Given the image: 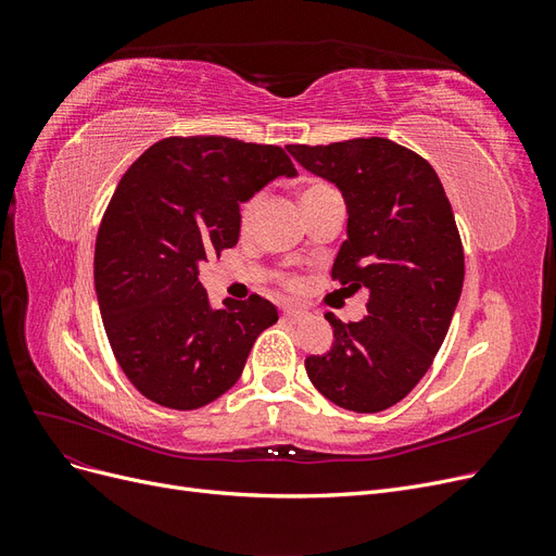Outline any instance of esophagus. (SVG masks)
<instances>
[{"instance_id": "obj_1", "label": "esophagus", "mask_w": 556, "mask_h": 556, "mask_svg": "<svg viewBox=\"0 0 556 556\" xmlns=\"http://www.w3.org/2000/svg\"><path fill=\"white\" fill-rule=\"evenodd\" d=\"M282 317H285V319H290V323H299V319H304V317H306V311L294 308V306H288V308H282Z\"/></svg>"}]
</instances>
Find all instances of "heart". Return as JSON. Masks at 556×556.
Wrapping results in <instances>:
<instances>
[{
    "label": "heart",
    "instance_id": "1",
    "mask_svg": "<svg viewBox=\"0 0 556 556\" xmlns=\"http://www.w3.org/2000/svg\"><path fill=\"white\" fill-rule=\"evenodd\" d=\"M327 188H329V185H325V182H308L306 188L301 190V201L308 199V197H313V194H317V192H323V190H327ZM260 204H262V194H250L248 199H243V201H241V206H239V225H241V229H248V227L252 225V220H255V215H257ZM282 282L294 285L296 280L285 276V278H282Z\"/></svg>",
    "mask_w": 556,
    "mask_h": 556
}]
</instances>
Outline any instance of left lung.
<instances>
[{
  "label": "left lung",
  "instance_id": "left-lung-1",
  "mask_svg": "<svg viewBox=\"0 0 556 556\" xmlns=\"http://www.w3.org/2000/svg\"><path fill=\"white\" fill-rule=\"evenodd\" d=\"M288 150L343 192L348 239L331 278L371 292L359 323L325 315L333 345L306 357V374L336 406L380 413L429 371L457 308L464 248L452 206L431 164L390 139Z\"/></svg>",
  "mask_w": 556,
  "mask_h": 556
}]
</instances>
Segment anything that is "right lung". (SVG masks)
Here are the masks:
<instances>
[{
	"mask_svg": "<svg viewBox=\"0 0 556 556\" xmlns=\"http://www.w3.org/2000/svg\"><path fill=\"white\" fill-rule=\"evenodd\" d=\"M296 169L278 146L169 137L134 162L104 211L94 290L115 362L174 410L223 396L278 311L257 294L213 311L199 264L239 241V204Z\"/></svg>",
	"mask_w": 556,
	"mask_h": 556,
	"instance_id": "add662e5",
	"label": "right lung"
}]
</instances>
